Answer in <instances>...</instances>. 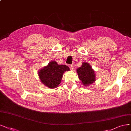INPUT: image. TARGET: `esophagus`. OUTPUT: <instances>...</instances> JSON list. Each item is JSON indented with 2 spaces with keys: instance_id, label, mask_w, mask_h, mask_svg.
Here are the masks:
<instances>
[{
  "instance_id": "1",
  "label": "esophagus",
  "mask_w": 131,
  "mask_h": 131,
  "mask_svg": "<svg viewBox=\"0 0 131 131\" xmlns=\"http://www.w3.org/2000/svg\"><path fill=\"white\" fill-rule=\"evenodd\" d=\"M69 66H70V69H71L72 71H73V69H74V67H73V66L72 65H70Z\"/></svg>"
}]
</instances>
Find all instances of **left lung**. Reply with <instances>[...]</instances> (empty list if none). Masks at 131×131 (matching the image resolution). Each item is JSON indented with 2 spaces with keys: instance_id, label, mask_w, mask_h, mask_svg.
Wrapping results in <instances>:
<instances>
[{
  "instance_id": "left-lung-1",
  "label": "left lung",
  "mask_w": 131,
  "mask_h": 131,
  "mask_svg": "<svg viewBox=\"0 0 131 131\" xmlns=\"http://www.w3.org/2000/svg\"><path fill=\"white\" fill-rule=\"evenodd\" d=\"M80 80L84 86L90 85L95 81V71L89 63L84 62L81 67L77 69Z\"/></svg>"
}]
</instances>
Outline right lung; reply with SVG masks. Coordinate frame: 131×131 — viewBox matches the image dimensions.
Instances as JSON below:
<instances>
[{
  "mask_svg": "<svg viewBox=\"0 0 131 131\" xmlns=\"http://www.w3.org/2000/svg\"><path fill=\"white\" fill-rule=\"evenodd\" d=\"M70 71L65 65H58L56 61H52L38 71L41 83L50 89L57 88L61 83L63 74Z\"/></svg>",
  "mask_w": 131,
  "mask_h": 131,
  "instance_id": "obj_1",
  "label": "right lung"
}]
</instances>
